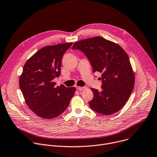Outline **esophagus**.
I'll return each instance as SVG.
<instances>
[{"label":"esophagus","mask_w":157,"mask_h":157,"mask_svg":"<svg viewBox=\"0 0 157 157\" xmlns=\"http://www.w3.org/2000/svg\"><path fill=\"white\" fill-rule=\"evenodd\" d=\"M76 89H78V90H80V91H81V90H84V89H86V87H80V86H76Z\"/></svg>","instance_id":"esophagus-1"}]
</instances>
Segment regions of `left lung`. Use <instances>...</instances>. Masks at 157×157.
Wrapping results in <instances>:
<instances>
[{
	"instance_id": "obj_1",
	"label": "left lung",
	"mask_w": 157,
	"mask_h": 157,
	"mask_svg": "<svg viewBox=\"0 0 157 157\" xmlns=\"http://www.w3.org/2000/svg\"><path fill=\"white\" fill-rule=\"evenodd\" d=\"M72 48L83 52L94 73H101V90L91 88L94 98L89 102L90 108L105 115L120 110L134 86V75L125 51L119 45L99 36L76 42Z\"/></svg>"
}]
</instances>
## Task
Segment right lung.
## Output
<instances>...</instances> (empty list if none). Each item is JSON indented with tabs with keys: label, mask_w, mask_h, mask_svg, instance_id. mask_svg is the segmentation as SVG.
Wrapping results in <instances>:
<instances>
[{
	"label": "right lung",
	"mask_w": 157,
	"mask_h": 157,
	"mask_svg": "<svg viewBox=\"0 0 157 157\" xmlns=\"http://www.w3.org/2000/svg\"><path fill=\"white\" fill-rule=\"evenodd\" d=\"M72 42L45 46L25 63L19 84L28 107L38 117L52 119L68 107L76 91L74 87L56 86L53 80L61 73L62 59Z\"/></svg>",
	"instance_id": "add662e5"
}]
</instances>
